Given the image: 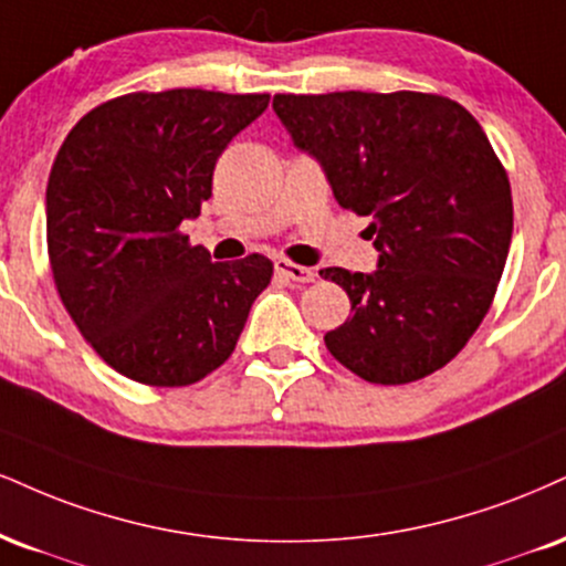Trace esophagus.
<instances>
[{
    "label": "esophagus",
    "mask_w": 566,
    "mask_h": 566,
    "mask_svg": "<svg viewBox=\"0 0 566 566\" xmlns=\"http://www.w3.org/2000/svg\"><path fill=\"white\" fill-rule=\"evenodd\" d=\"M276 274H282L284 279H290V282H301V284H308L316 279V274H313V269H305V265H297L287 261V258H279V261L274 263Z\"/></svg>",
    "instance_id": "34e87169"
}]
</instances>
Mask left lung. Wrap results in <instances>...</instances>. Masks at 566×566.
<instances>
[{
	"label": "left lung",
	"mask_w": 566,
	"mask_h": 566,
	"mask_svg": "<svg viewBox=\"0 0 566 566\" xmlns=\"http://www.w3.org/2000/svg\"><path fill=\"white\" fill-rule=\"evenodd\" d=\"M274 113L339 206L371 218L377 271H318L350 297L326 348L374 385L442 369L485 318L512 244V187L482 126L421 92L276 94Z\"/></svg>",
	"instance_id": "left-lung-1"
}]
</instances>
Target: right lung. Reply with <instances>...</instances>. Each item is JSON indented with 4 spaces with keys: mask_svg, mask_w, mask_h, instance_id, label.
<instances>
[{
    "mask_svg": "<svg viewBox=\"0 0 566 566\" xmlns=\"http://www.w3.org/2000/svg\"><path fill=\"white\" fill-rule=\"evenodd\" d=\"M265 107L269 94H126L86 113L54 158L46 248L60 301L134 382H200L269 287V258L213 263L179 231L210 197L216 160Z\"/></svg>",
    "mask_w": 566,
    "mask_h": 566,
    "instance_id": "1",
    "label": "right lung"
}]
</instances>
